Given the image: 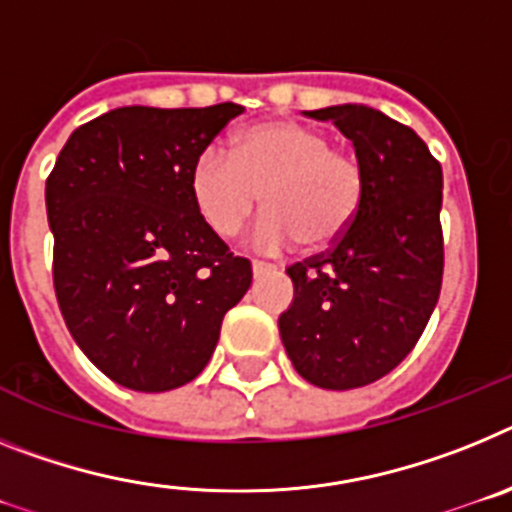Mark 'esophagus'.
I'll return each mask as SVG.
<instances>
[{
    "label": "esophagus",
    "instance_id": "34e87169",
    "mask_svg": "<svg viewBox=\"0 0 512 512\" xmlns=\"http://www.w3.org/2000/svg\"><path fill=\"white\" fill-rule=\"evenodd\" d=\"M275 265H270V262H262V260H255L252 262V273H255V278H260V275L265 273H273Z\"/></svg>",
    "mask_w": 512,
    "mask_h": 512
}]
</instances>
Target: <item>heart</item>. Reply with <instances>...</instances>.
I'll list each match as a JSON object with an SVG mask.
<instances>
[{"label":"heart","instance_id":"obj_1","mask_svg":"<svg viewBox=\"0 0 512 512\" xmlns=\"http://www.w3.org/2000/svg\"><path fill=\"white\" fill-rule=\"evenodd\" d=\"M268 216L257 244L327 252L350 231L366 198V172L353 151L299 121H262L231 136L229 157L206 149L190 167V198L203 224L234 239L257 206Z\"/></svg>","mask_w":512,"mask_h":512}]
</instances>
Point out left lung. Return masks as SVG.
Returning a JSON list of instances; mask_svg holds the SVG:
<instances>
[{
    "label": "left lung",
    "instance_id": "1",
    "mask_svg": "<svg viewBox=\"0 0 512 512\" xmlns=\"http://www.w3.org/2000/svg\"><path fill=\"white\" fill-rule=\"evenodd\" d=\"M353 141L366 198L330 252L286 270L293 301L278 319L293 368L322 389L373 384L420 340L443 281V172L410 126L366 105L309 110Z\"/></svg>",
    "mask_w": 512,
    "mask_h": 512
}]
</instances>
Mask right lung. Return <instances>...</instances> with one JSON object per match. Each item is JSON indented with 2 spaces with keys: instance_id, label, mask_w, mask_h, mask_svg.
Masks as SVG:
<instances>
[{
  "instance_id": "right-lung-1",
  "label": "right lung",
  "mask_w": 512,
  "mask_h": 512,
  "mask_svg": "<svg viewBox=\"0 0 512 512\" xmlns=\"http://www.w3.org/2000/svg\"><path fill=\"white\" fill-rule=\"evenodd\" d=\"M242 110L115 108L71 133L48 175L59 309L82 353L126 389L193 381L250 288V260L190 198L195 157Z\"/></svg>"
}]
</instances>
